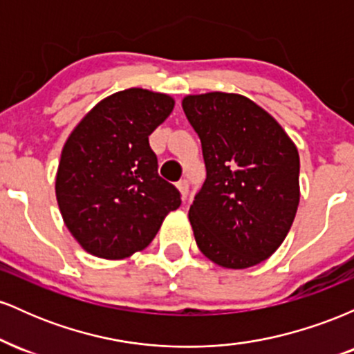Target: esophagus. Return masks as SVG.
Wrapping results in <instances>:
<instances>
[{
    "label": "esophagus",
    "instance_id": "34e87169",
    "mask_svg": "<svg viewBox=\"0 0 354 354\" xmlns=\"http://www.w3.org/2000/svg\"><path fill=\"white\" fill-rule=\"evenodd\" d=\"M176 186H178V189H180V193H181L183 198L188 196V191H189V181H188V180L178 181Z\"/></svg>",
    "mask_w": 354,
    "mask_h": 354
}]
</instances>
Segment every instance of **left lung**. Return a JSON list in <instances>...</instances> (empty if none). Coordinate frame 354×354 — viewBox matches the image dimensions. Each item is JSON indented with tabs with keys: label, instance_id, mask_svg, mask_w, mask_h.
<instances>
[{
	"label": "left lung",
	"instance_id": "obj_1",
	"mask_svg": "<svg viewBox=\"0 0 354 354\" xmlns=\"http://www.w3.org/2000/svg\"><path fill=\"white\" fill-rule=\"evenodd\" d=\"M206 180L189 208L201 253L231 270L265 261L286 238L299 203V154L273 116L233 93L186 96Z\"/></svg>",
	"mask_w": 354,
	"mask_h": 354
}]
</instances>
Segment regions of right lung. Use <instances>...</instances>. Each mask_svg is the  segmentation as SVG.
<instances>
[{
	"label": "right lung",
	"mask_w": 354,
	"mask_h": 354,
	"mask_svg": "<svg viewBox=\"0 0 354 354\" xmlns=\"http://www.w3.org/2000/svg\"><path fill=\"white\" fill-rule=\"evenodd\" d=\"M173 106L168 95L124 89L100 101L64 143L56 200L64 225L88 253L128 258L180 208V191L158 174L148 140Z\"/></svg>",
	"instance_id": "add662e5"
}]
</instances>
